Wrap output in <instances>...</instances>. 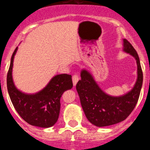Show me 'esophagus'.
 I'll return each instance as SVG.
<instances>
[{
    "mask_svg": "<svg viewBox=\"0 0 150 150\" xmlns=\"http://www.w3.org/2000/svg\"><path fill=\"white\" fill-rule=\"evenodd\" d=\"M79 75H78V74H75V75H72V83H73L74 86H75V85L77 84V83L79 81Z\"/></svg>",
    "mask_w": 150,
    "mask_h": 150,
    "instance_id": "obj_1",
    "label": "esophagus"
}]
</instances>
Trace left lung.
<instances>
[{"label":"left lung","instance_id":"1","mask_svg":"<svg viewBox=\"0 0 150 150\" xmlns=\"http://www.w3.org/2000/svg\"><path fill=\"white\" fill-rule=\"evenodd\" d=\"M123 51L134 57L137 63V82L132 90L121 96H111L99 87L88 71H81L76 85L81 105L89 122L98 127L108 126L123 121L137 105L143 83V72L137 51L132 45L123 39Z\"/></svg>","mask_w":150,"mask_h":150}]
</instances>
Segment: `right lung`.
<instances>
[{"mask_svg":"<svg viewBox=\"0 0 150 150\" xmlns=\"http://www.w3.org/2000/svg\"><path fill=\"white\" fill-rule=\"evenodd\" d=\"M17 47L13 51L7 73V89L15 110L25 121L40 128H49L56 123L60 112V99L73 86L72 75L61 74L54 76L46 87L35 94H26L15 87L12 67Z\"/></svg>","mask_w":150,"mask_h":150,"instance_id":"add662e5","label":"right lung"}]
</instances>
